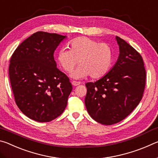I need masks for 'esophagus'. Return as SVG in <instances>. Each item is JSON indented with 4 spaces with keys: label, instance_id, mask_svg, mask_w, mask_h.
<instances>
[{
    "label": "esophagus",
    "instance_id": "esophagus-1",
    "mask_svg": "<svg viewBox=\"0 0 158 158\" xmlns=\"http://www.w3.org/2000/svg\"><path fill=\"white\" fill-rule=\"evenodd\" d=\"M80 84H81V82H79V81H72V84H73V85H74V86H77V85H79Z\"/></svg>",
    "mask_w": 158,
    "mask_h": 158
}]
</instances>
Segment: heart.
<instances>
[{
	"label": "heart",
	"mask_w": 158,
	"mask_h": 158,
	"mask_svg": "<svg viewBox=\"0 0 158 158\" xmlns=\"http://www.w3.org/2000/svg\"><path fill=\"white\" fill-rule=\"evenodd\" d=\"M69 50L65 48L57 53L59 66L65 73H70L78 62L81 65L72 73V77L83 78L90 75L98 79L105 76L113 62V51L106 43H100L86 37H79L68 43Z\"/></svg>",
	"instance_id": "1"
}]
</instances>
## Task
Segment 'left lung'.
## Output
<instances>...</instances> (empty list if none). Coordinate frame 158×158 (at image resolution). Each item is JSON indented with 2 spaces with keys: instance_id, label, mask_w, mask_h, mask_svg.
I'll return each instance as SVG.
<instances>
[{
  "instance_id": "left-lung-1",
  "label": "left lung",
  "mask_w": 158,
  "mask_h": 158,
  "mask_svg": "<svg viewBox=\"0 0 158 158\" xmlns=\"http://www.w3.org/2000/svg\"><path fill=\"white\" fill-rule=\"evenodd\" d=\"M119 56L109 73L85 84V105L93 119L103 125L117 123L135 109L142 98L146 73L137 50L116 36Z\"/></svg>"
}]
</instances>
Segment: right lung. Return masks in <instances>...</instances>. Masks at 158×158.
Returning a JSON list of instances; mask_svg holds the SVG:
<instances>
[{
	"label": "right lung",
	"mask_w": 158,
	"mask_h": 158,
	"mask_svg": "<svg viewBox=\"0 0 158 158\" xmlns=\"http://www.w3.org/2000/svg\"><path fill=\"white\" fill-rule=\"evenodd\" d=\"M66 36L38 31L13 53L9 76L15 102L26 116L49 122L63 113L73 90L69 79L57 68L53 53Z\"/></svg>",
	"instance_id": "right-lung-1"
}]
</instances>
